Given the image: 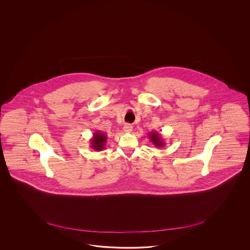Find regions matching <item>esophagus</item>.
I'll return each mask as SVG.
<instances>
[{"label":"esophagus","mask_w":250,"mask_h":250,"mask_svg":"<svg viewBox=\"0 0 250 250\" xmlns=\"http://www.w3.org/2000/svg\"><path fill=\"white\" fill-rule=\"evenodd\" d=\"M124 131H125V133H131V132L133 131V126H132V125H130V124H125V125H124Z\"/></svg>","instance_id":"obj_1"}]
</instances>
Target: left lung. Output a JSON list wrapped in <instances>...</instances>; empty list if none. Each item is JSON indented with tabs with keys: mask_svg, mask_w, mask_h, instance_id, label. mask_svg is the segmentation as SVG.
I'll return each instance as SVG.
<instances>
[{
	"mask_svg": "<svg viewBox=\"0 0 250 250\" xmlns=\"http://www.w3.org/2000/svg\"><path fill=\"white\" fill-rule=\"evenodd\" d=\"M148 137H149L150 141L155 146H157V147L164 146V145H165L164 139L162 138V136L159 134L158 132H150L148 134Z\"/></svg>",
	"mask_w": 250,
	"mask_h": 250,
	"instance_id": "left-lung-1",
	"label": "left lung"
}]
</instances>
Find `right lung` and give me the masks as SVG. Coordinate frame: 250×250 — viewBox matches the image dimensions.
I'll return each instance as SVG.
<instances>
[{
	"instance_id": "obj_1",
	"label": "right lung",
	"mask_w": 250,
	"mask_h": 250,
	"mask_svg": "<svg viewBox=\"0 0 250 250\" xmlns=\"http://www.w3.org/2000/svg\"><path fill=\"white\" fill-rule=\"evenodd\" d=\"M91 147L93 148L96 151H101L104 149L105 147V143L107 141V136L104 133H102L101 131H97L93 134V136L91 137Z\"/></svg>"
}]
</instances>
